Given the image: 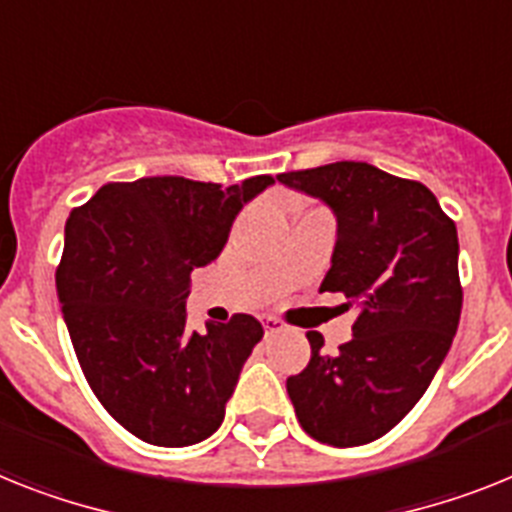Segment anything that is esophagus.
<instances>
[{
	"mask_svg": "<svg viewBox=\"0 0 512 512\" xmlns=\"http://www.w3.org/2000/svg\"><path fill=\"white\" fill-rule=\"evenodd\" d=\"M263 328H265V336H273V333H281L283 328H286V322L281 320V317H263Z\"/></svg>",
	"mask_w": 512,
	"mask_h": 512,
	"instance_id": "obj_1",
	"label": "esophagus"
}]
</instances>
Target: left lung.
Instances as JSON below:
<instances>
[{
	"label": "left lung",
	"instance_id": "left-lung-1",
	"mask_svg": "<svg viewBox=\"0 0 512 512\" xmlns=\"http://www.w3.org/2000/svg\"><path fill=\"white\" fill-rule=\"evenodd\" d=\"M336 213L338 239L320 291H341L359 315L349 343L286 380L296 419L333 448L377 440L401 422L450 351L461 320L458 231L422 182L364 161L278 174Z\"/></svg>",
	"mask_w": 512,
	"mask_h": 512
}]
</instances>
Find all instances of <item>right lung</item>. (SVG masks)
I'll return each mask as SVG.
<instances>
[{
	"label": "right lung",
	"mask_w": 512,
	"mask_h": 512,
	"mask_svg": "<svg viewBox=\"0 0 512 512\" xmlns=\"http://www.w3.org/2000/svg\"><path fill=\"white\" fill-rule=\"evenodd\" d=\"M273 184L184 176L103 184L70 213L57 294L90 390L127 432L184 448L221 427L247 356L252 315L187 330L190 273L221 255L236 213Z\"/></svg>",
	"instance_id": "obj_1"
}]
</instances>
